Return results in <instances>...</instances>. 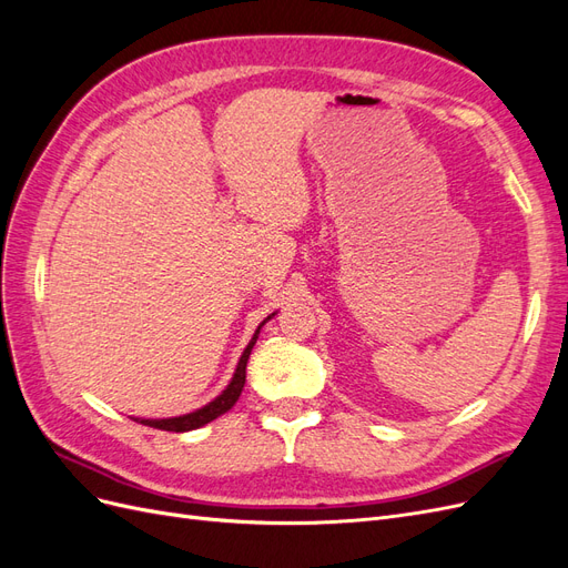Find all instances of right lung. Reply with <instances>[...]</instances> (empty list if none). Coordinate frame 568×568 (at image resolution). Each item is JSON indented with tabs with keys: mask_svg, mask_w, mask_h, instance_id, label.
Wrapping results in <instances>:
<instances>
[{
	"mask_svg": "<svg viewBox=\"0 0 568 568\" xmlns=\"http://www.w3.org/2000/svg\"><path fill=\"white\" fill-rule=\"evenodd\" d=\"M261 326H257L251 343H248L244 355H242V359H239V365H236V372L232 376L230 386L222 390L213 403H209V405L196 409V412H189V415H182V417H173V419H140V422L146 424V426H153V428H161V432H175V434H180V432H192V428H199L203 424L217 419L220 415H225L227 409L234 407V403L239 400V395H242V390H244V384H246V363H248V355H251L253 343H255L257 334H261Z\"/></svg>",
	"mask_w": 568,
	"mask_h": 568,
	"instance_id": "obj_1",
	"label": "right lung"
}]
</instances>
